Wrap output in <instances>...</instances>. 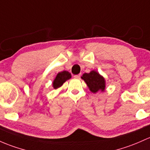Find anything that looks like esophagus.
<instances>
[{
  "label": "esophagus",
  "instance_id": "esophagus-1",
  "mask_svg": "<svg viewBox=\"0 0 150 150\" xmlns=\"http://www.w3.org/2000/svg\"><path fill=\"white\" fill-rule=\"evenodd\" d=\"M74 78H77V79H78V78H80V74H79V75H74Z\"/></svg>",
  "mask_w": 150,
  "mask_h": 150
}]
</instances>
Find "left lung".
Here are the masks:
<instances>
[{
    "label": "left lung",
    "instance_id": "obj_1",
    "mask_svg": "<svg viewBox=\"0 0 150 150\" xmlns=\"http://www.w3.org/2000/svg\"><path fill=\"white\" fill-rule=\"evenodd\" d=\"M81 78L86 82L90 91L92 93H96L98 91H105V79L97 71L92 70L89 73H84Z\"/></svg>",
    "mask_w": 150,
    "mask_h": 150
}]
</instances>
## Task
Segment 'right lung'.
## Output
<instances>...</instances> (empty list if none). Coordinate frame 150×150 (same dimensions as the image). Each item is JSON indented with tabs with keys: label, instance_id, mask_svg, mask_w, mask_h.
<instances>
[{
	"label": "right lung",
	"instance_id": "1",
	"mask_svg": "<svg viewBox=\"0 0 150 150\" xmlns=\"http://www.w3.org/2000/svg\"><path fill=\"white\" fill-rule=\"evenodd\" d=\"M72 75L69 72L67 71H62V72H59V73L57 75L56 78L54 80L52 83L53 88L54 89H57V88L61 87L62 86L63 83L66 81V80L70 79Z\"/></svg>",
	"mask_w": 150,
	"mask_h": 150
}]
</instances>
